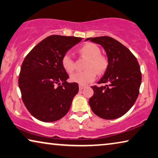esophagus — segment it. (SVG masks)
Returning <instances> with one entry per match:
<instances>
[{
	"label": "esophagus",
	"mask_w": 158,
	"mask_h": 158,
	"mask_svg": "<svg viewBox=\"0 0 158 158\" xmlns=\"http://www.w3.org/2000/svg\"><path fill=\"white\" fill-rule=\"evenodd\" d=\"M85 87L86 86L85 85H79V89H81H81H84Z\"/></svg>",
	"instance_id": "esophagus-1"
}]
</instances>
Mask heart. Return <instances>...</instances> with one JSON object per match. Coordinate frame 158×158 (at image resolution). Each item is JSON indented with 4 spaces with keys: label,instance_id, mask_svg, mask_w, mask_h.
Wrapping results in <instances>:
<instances>
[{
    "label": "heart",
    "instance_id": "b5f03b06",
    "mask_svg": "<svg viewBox=\"0 0 158 158\" xmlns=\"http://www.w3.org/2000/svg\"><path fill=\"white\" fill-rule=\"evenodd\" d=\"M78 52L82 56L87 58L86 71L77 72L71 76V81L79 85H87L94 81L97 73L102 74L108 66L107 59L100 54V48L95 44L87 42L78 48ZM61 64L64 70L71 73L75 70V63L69 54H65L61 59Z\"/></svg>",
    "mask_w": 158,
    "mask_h": 158
}]
</instances>
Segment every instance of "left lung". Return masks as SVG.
I'll use <instances>...</instances> for the list:
<instances>
[{
	"instance_id": "1",
	"label": "left lung",
	"mask_w": 158,
	"mask_h": 158,
	"mask_svg": "<svg viewBox=\"0 0 158 158\" xmlns=\"http://www.w3.org/2000/svg\"><path fill=\"white\" fill-rule=\"evenodd\" d=\"M100 44L105 50L108 66L99 84L92 86L94 94L89 99L92 111L104 119H115L132 107L139 94L141 73L136 58L117 40L107 36L85 40Z\"/></svg>"
}]
</instances>
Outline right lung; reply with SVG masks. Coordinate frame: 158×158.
Listing matches in <instances>:
<instances>
[{"instance_id":"obj_1","label":"right lung","mask_w":158,"mask_h":158,"mask_svg":"<svg viewBox=\"0 0 158 158\" xmlns=\"http://www.w3.org/2000/svg\"><path fill=\"white\" fill-rule=\"evenodd\" d=\"M82 40L81 37L51 35L36 45L22 64L18 84L22 99L34 117L53 122L66 114L78 93L76 82L61 64L68 51Z\"/></svg>"}]
</instances>
